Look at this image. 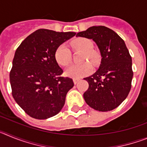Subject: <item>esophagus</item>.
Returning a JSON list of instances; mask_svg holds the SVG:
<instances>
[{
	"mask_svg": "<svg viewBox=\"0 0 147 147\" xmlns=\"http://www.w3.org/2000/svg\"><path fill=\"white\" fill-rule=\"evenodd\" d=\"M80 79H74V80H73V81H74V83L75 85H76V84H77L78 83V82L80 81Z\"/></svg>",
	"mask_w": 147,
	"mask_h": 147,
	"instance_id": "esophagus-1",
	"label": "esophagus"
}]
</instances>
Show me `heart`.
Wrapping results in <instances>:
<instances>
[{
  "label": "heart",
  "mask_w": 147,
  "mask_h": 147,
  "mask_svg": "<svg viewBox=\"0 0 147 147\" xmlns=\"http://www.w3.org/2000/svg\"><path fill=\"white\" fill-rule=\"evenodd\" d=\"M71 47L76 51L83 53L82 60H88L92 64H96L98 62V55L93 49V42L88 38H78L71 42ZM55 59L58 64L62 66L69 65L71 60V51L67 45L65 44L59 45L55 51ZM92 67L88 62H85L81 65H74L66 68L65 71V76L73 79L80 78L89 74L91 72Z\"/></svg>",
  "instance_id": "1"
}]
</instances>
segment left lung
Listing matches in <instances>:
<instances>
[{
    "instance_id": "1",
    "label": "left lung",
    "mask_w": 147,
    "mask_h": 147,
    "mask_svg": "<svg viewBox=\"0 0 147 147\" xmlns=\"http://www.w3.org/2000/svg\"><path fill=\"white\" fill-rule=\"evenodd\" d=\"M76 37L93 40L102 57L98 69L84 78L89 85L83 94L85 102L102 112L116 108L129 94L133 76L132 58L125 42L114 31L103 26L90 27Z\"/></svg>"
}]
</instances>
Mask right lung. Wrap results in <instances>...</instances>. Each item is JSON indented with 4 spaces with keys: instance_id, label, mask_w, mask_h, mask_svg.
Here are the masks:
<instances>
[{
    "instance_id": "right-lung-1",
    "label": "right lung",
    "mask_w": 147,
    "mask_h": 147,
    "mask_svg": "<svg viewBox=\"0 0 147 147\" xmlns=\"http://www.w3.org/2000/svg\"><path fill=\"white\" fill-rule=\"evenodd\" d=\"M75 32L38 29L21 42L15 51L9 74L12 96L29 116L47 119L60 112L72 79L62 77L55 59L59 45Z\"/></svg>"
}]
</instances>
